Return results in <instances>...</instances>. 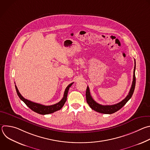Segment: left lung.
<instances>
[{
    "instance_id": "8db88e82",
    "label": "left lung",
    "mask_w": 150,
    "mask_h": 150,
    "mask_svg": "<svg viewBox=\"0 0 150 150\" xmlns=\"http://www.w3.org/2000/svg\"><path fill=\"white\" fill-rule=\"evenodd\" d=\"M135 67H134V76H133V81L132 83V86L130 89V91L128 93L127 96L126 97L125 99H123L122 101L113 105H101L98 103H97L96 101L94 100L93 97H91L90 94V91L88 86L86 90V100L87 102L90 105V108L100 113H103V114H112L115 113L116 112L120 110L124 105L129 101V100L132 97V94L134 93L135 87V82H136V78H135Z\"/></svg>"
}]
</instances>
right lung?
Returning <instances> with one entry per match:
<instances>
[{"mask_svg":"<svg viewBox=\"0 0 150 150\" xmlns=\"http://www.w3.org/2000/svg\"><path fill=\"white\" fill-rule=\"evenodd\" d=\"M73 83H74V82L70 83L67 87V88L65 89V93H64L63 97L62 98V99L59 103H57L55 104H53V105H42V104H40L38 103H36L31 101L27 99H25V98H24L22 96H21V94H20V93L19 92V91L17 88V87L16 86V85H15V88H16L17 94H18V97L20 98V99L22 101H23L24 102V103L33 111L38 113V114H40V115H48V114L54 113L57 110H59L60 109H61L62 108V107L63 106L64 104H65V103L67 100V96H68V93L69 89Z\"/></svg>","mask_w":150,"mask_h":150,"instance_id":"right-lung-1","label":"right lung"}]
</instances>
